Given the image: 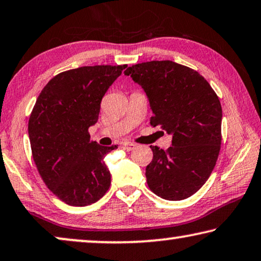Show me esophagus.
Returning a JSON list of instances; mask_svg holds the SVG:
<instances>
[{
	"mask_svg": "<svg viewBox=\"0 0 261 261\" xmlns=\"http://www.w3.org/2000/svg\"><path fill=\"white\" fill-rule=\"evenodd\" d=\"M135 148H136V144L135 143H132V142L123 143V149L127 150V151L133 150V149H135Z\"/></svg>",
	"mask_w": 261,
	"mask_h": 261,
	"instance_id": "34e87169",
	"label": "esophagus"
}]
</instances>
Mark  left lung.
Instances as JSON below:
<instances>
[{
	"mask_svg": "<svg viewBox=\"0 0 261 261\" xmlns=\"http://www.w3.org/2000/svg\"><path fill=\"white\" fill-rule=\"evenodd\" d=\"M130 75L146 92L154 115L150 125L172 135L163 150L150 146L147 184L155 195L181 200L197 192L210 177L222 144V106L206 79L171 61L135 64Z\"/></svg>",
	"mask_w": 261,
	"mask_h": 261,
	"instance_id": "left-lung-1",
	"label": "left lung"
}]
</instances>
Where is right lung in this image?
I'll use <instances>...</instances> for the list:
<instances>
[{"label": "right lung", "mask_w": 261, "mask_h": 261, "mask_svg": "<svg viewBox=\"0 0 261 261\" xmlns=\"http://www.w3.org/2000/svg\"><path fill=\"white\" fill-rule=\"evenodd\" d=\"M127 65H94L55 75L39 93L29 118L34 162L52 194L72 206H86L110 189L103 159L117 146L91 141L100 102Z\"/></svg>", "instance_id": "1"}]
</instances>
